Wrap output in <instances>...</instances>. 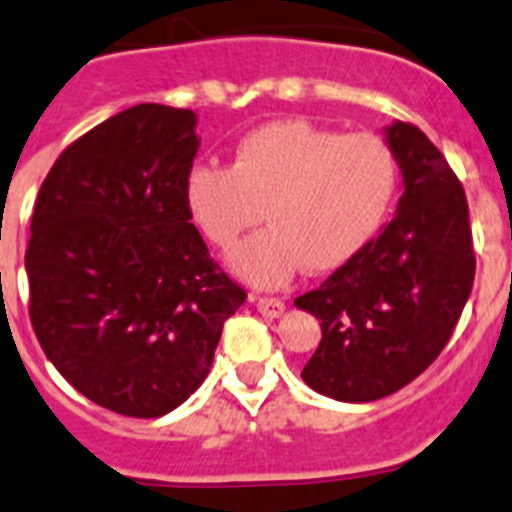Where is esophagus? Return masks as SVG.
<instances>
[{
  "label": "esophagus",
  "instance_id": "1",
  "mask_svg": "<svg viewBox=\"0 0 512 512\" xmlns=\"http://www.w3.org/2000/svg\"><path fill=\"white\" fill-rule=\"evenodd\" d=\"M257 311H260L262 317L278 319L286 311V304L281 299H257Z\"/></svg>",
  "mask_w": 512,
  "mask_h": 512
}]
</instances>
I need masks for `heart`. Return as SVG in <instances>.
Returning <instances> with one entry per match:
<instances>
[{"instance_id":"heart-1","label":"heart","mask_w":512,"mask_h":512,"mask_svg":"<svg viewBox=\"0 0 512 512\" xmlns=\"http://www.w3.org/2000/svg\"><path fill=\"white\" fill-rule=\"evenodd\" d=\"M397 180V159L373 133L273 121L244 133L231 167L193 164L182 195L219 250L262 216L268 226L231 252L229 268L255 288H281L301 268L330 273L353 260L384 224Z\"/></svg>"}]
</instances>
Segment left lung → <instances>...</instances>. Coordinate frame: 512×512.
Returning a JSON list of instances; mask_svg holds the SVG:
<instances>
[{
	"label": "left lung",
	"instance_id": "1",
	"mask_svg": "<svg viewBox=\"0 0 512 512\" xmlns=\"http://www.w3.org/2000/svg\"><path fill=\"white\" fill-rule=\"evenodd\" d=\"M384 141L402 172V198L379 237L293 301L322 322L301 371L337 402H373L417 379L446 348L474 283L469 206L433 141L394 121Z\"/></svg>",
	"mask_w": 512,
	"mask_h": 512
}]
</instances>
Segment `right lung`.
<instances>
[{
	"label": "right lung",
	"mask_w": 512,
	"mask_h": 512,
	"mask_svg": "<svg viewBox=\"0 0 512 512\" xmlns=\"http://www.w3.org/2000/svg\"><path fill=\"white\" fill-rule=\"evenodd\" d=\"M195 126L193 110L133 105L74 141L35 198L33 330L61 376L118 415L180 407L247 299L185 211Z\"/></svg>",
	"instance_id": "obj_1"
}]
</instances>
